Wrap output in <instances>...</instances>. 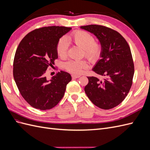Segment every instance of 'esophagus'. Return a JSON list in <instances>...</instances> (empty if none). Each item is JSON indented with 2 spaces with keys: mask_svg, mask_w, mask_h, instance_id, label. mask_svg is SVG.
I'll return each instance as SVG.
<instances>
[{
  "mask_svg": "<svg viewBox=\"0 0 150 150\" xmlns=\"http://www.w3.org/2000/svg\"><path fill=\"white\" fill-rule=\"evenodd\" d=\"M71 76L72 78H79L80 77L79 75H75V74H72Z\"/></svg>",
  "mask_w": 150,
  "mask_h": 150,
  "instance_id": "esophagus-1",
  "label": "esophagus"
}]
</instances>
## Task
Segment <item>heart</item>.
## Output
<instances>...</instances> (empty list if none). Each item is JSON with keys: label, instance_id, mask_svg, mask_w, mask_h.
<instances>
[{"label": "heart", "instance_id": "b5f03b06", "mask_svg": "<svg viewBox=\"0 0 150 150\" xmlns=\"http://www.w3.org/2000/svg\"><path fill=\"white\" fill-rule=\"evenodd\" d=\"M70 40L77 46L83 48L84 56L91 62H96L100 59L103 52L101 43L95 41L94 36L88 32L78 30L70 35ZM69 42L66 38L62 37L58 40L56 51L58 56L64 58L67 54ZM65 69L72 74H79L88 67V64L84 60L69 61L64 65Z\"/></svg>", "mask_w": 150, "mask_h": 150}]
</instances>
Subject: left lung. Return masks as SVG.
I'll return each mask as SVG.
<instances>
[{
    "label": "left lung",
    "mask_w": 150,
    "mask_h": 150,
    "mask_svg": "<svg viewBox=\"0 0 150 150\" xmlns=\"http://www.w3.org/2000/svg\"><path fill=\"white\" fill-rule=\"evenodd\" d=\"M96 36L103 47L101 59L93 71L102 77H88L84 91L94 105L103 110L117 106L128 95L133 83L134 63L130 47L116 30L100 25L81 26Z\"/></svg>",
    "instance_id": "8db88e82"
}]
</instances>
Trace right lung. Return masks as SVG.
Here are the masks:
<instances>
[{
    "label": "right lung",
    "mask_w": 150,
    "mask_h": 150,
    "mask_svg": "<svg viewBox=\"0 0 150 150\" xmlns=\"http://www.w3.org/2000/svg\"><path fill=\"white\" fill-rule=\"evenodd\" d=\"M71 29L64 26L36 29L27 34L18 46L13 63V78L22 96L32 107L50 110L64 96L71 75L61 71L47 80L46 72L58 57V40Z\"/></svg>",
    "instance_id": "1"
}]
</instances>
